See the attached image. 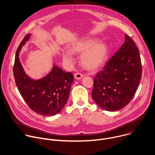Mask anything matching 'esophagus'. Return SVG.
Here are the masks:
<instances>
[{"label":"esophagus","instance_id":"obj_1","mask_svg":"<svg viewBox=\"0 0 155 155\" xmlns=\"http://www.w3.org/2000/svg\"><path fill=\"white\" fill-rule=\"evenodd\" d=\"M74 77H75V78L77 79V80H80L82 78V77H83V75L80 73H76L74 74Z\"/></svg>","mask_w":155,"mask_h":155}]
</instances>
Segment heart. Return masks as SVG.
<instances>
[{"mask_svg": "<svg viewBox=\"0 0 155 155\" xmlns=\"http://www.w3.org/2000/svg\"><path fill=\"white\" fill-rule=\"evenodd\" d=\"M71 51H63L62 56L64 61L71 64L74 60L72 54H81L80 63L87 70H95L105 61L108 54V47L97 38L89 37L77 41L70 48Z\"/></svg>", "mask_w": 155, "mask_h": 155, "instance_id": "1", "label": "heart"}]
</instances>
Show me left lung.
<instances>
[{
  "instance_id": "obj_1",
  "label": "left lung",
  "mask_w": 155,
  "mask_h": 155,
  "mask_svg": "<svg viewBox=\"0 0 155 155\" xmlns=\"http://www.w3.org/2000/svg\"><path fill=\"white\" fill-rule=\"evenodd\" d=\"M119 50L94 78L92 98L101 108L119 110L133 98L142 77L140 54L127 35Z\"/></svg>"
}]
</instances>
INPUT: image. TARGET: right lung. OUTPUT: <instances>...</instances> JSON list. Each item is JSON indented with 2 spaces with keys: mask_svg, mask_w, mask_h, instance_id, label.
<instances>
[{
  "mask_svg": "<svg viewBox=\"0 0 155 155\" xmlns=\"http://www.w3.org/2000/svg\"><path fill=\"white\" fill-rule=\"evenodd\" d=\"M30 36L29 33L25 36L16 50L13 67L15 83L31 110L42 116H54L66 105L74 77L71 72H66L55 64L47 75L40 79L33 80L28 77L20 62L19 55Z\"/></svg>",
  "mask_w": 155,
  "mask_h": 155,
  "instance_id": "1",
  "label": "right lung"
}]
</instances>
